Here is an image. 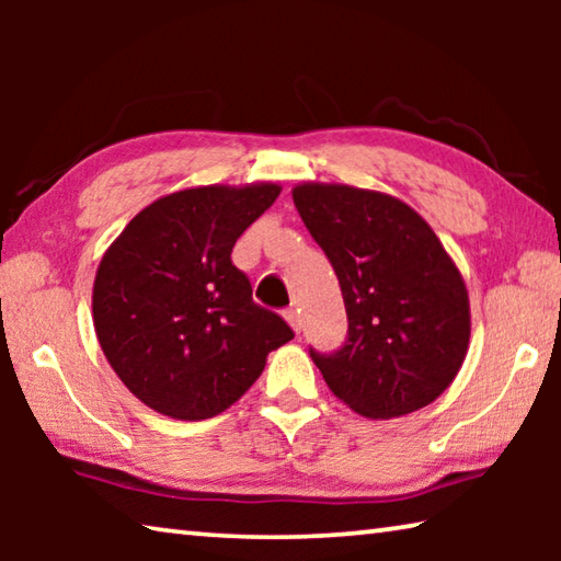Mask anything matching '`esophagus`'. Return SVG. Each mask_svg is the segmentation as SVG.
<instances>
[{"instance_id":"esophagus-1","label":"esophagus","mask_w":561,"mask_h":561,"mask_svg":"<svg viewBox=\"0 0 561 561\" xmlns=\"http://www.w3.org/2000/svg\"><path fill=\"white\" fill-rule=\"evenodd\" d=\"M284 319H287V324L294 329V334H299V331H301L299 311L297 309H287V311H284Z\"/></svg>"}]
</instances>
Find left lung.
I'll use <instances>...</instances> for the list:
<instances>
[{"instance_id": "8db88e82", "label": "left lung", "mask_w": 561, "mask_h": 561, "mask_svg": "<svg viewBox=\"0 0 561 561\" xmlns=\"http://www.w3.org/2000/svg\"><path fill=\"white\" fill-rule=\"evenodd\" d=\"M291 197L346 304V344L311 348L331 393L376 421L433 403L468 354L470 299L431 225L376 190L301 183Z\"/></svg>"}]
</instances>
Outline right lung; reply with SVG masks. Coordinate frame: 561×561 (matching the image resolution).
I'll list each match as a JSON object with an SVG mask.
<instances>
[{
  "label": "right lung",
  "mask_w": 561,
  "mask_h": 561,
  "mask_svg": "<svg viewBox=\"0 0 561 561\" xmlns=\"http://www.w3.org/2000/svg\"><path fill=\"white\" fill-rule=\"evenodd\" d=\"M279 193L274 183L178 190L144 207L103 254L93 282L99 344L156 413L220 415L257 381L270 351L294 339L232 264L237 237Z\"/></svg>",
  "instance_id": "add662e5"
}]
</instances>
